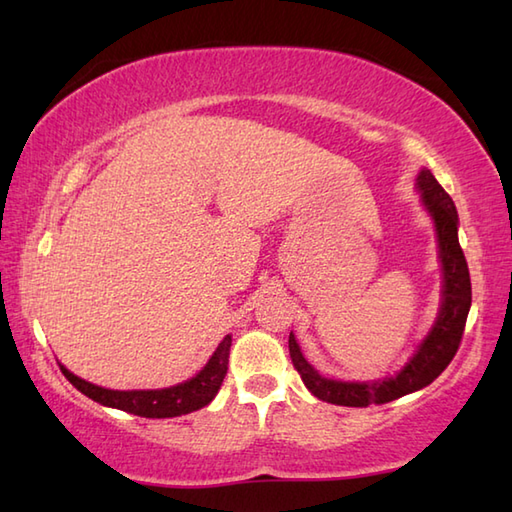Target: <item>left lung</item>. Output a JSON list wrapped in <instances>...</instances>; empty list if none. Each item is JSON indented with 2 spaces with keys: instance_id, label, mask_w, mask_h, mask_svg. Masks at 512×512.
I'll list each match as a JSON object with an SVG mask.
<instances>
[{
  "instance_id": "8db88e82",
  "label": "left lung",
  "mask_w": 512,
  "mask_h": 512,
  "mask_svg": "<svg viewBox=\"0 0 512 512\" xmlns=\"http://www.w3.org/2000/svg\"><path fill=\"white\" fill-rule=\"evenodd\" d=\"M418 191L424 209L429 211L436 224L438 246H440V262H442V306L438 319L433 323L431 332L424 336L418 345L416 354L409 358V363L400 369L396 376L383 380H369V383H343V380L323 378L301 354V347L290 334L288 347L290 358L297 372L301 374L303 385H306L314 396L332 405L343 407H369L383 405L400 396H407L411 391L431 385L447 365L453 361L458 352L466 317L471 310V277L469 266L462 253L458 239V211L451 195L440 187V182L433 178L429 169L418 173Z\"/></svg>"
}]
</instances>
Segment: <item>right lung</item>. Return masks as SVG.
Here are the masks:
<instances>
[{"label": "right lung", "instance_id": "right-lung-1", "mask_svg": "<svg viewBox=\"0 0 512 512\" xmlns=\"http://www.w3.org/2000/svg\"><path fill=\"white\" fill-rule=\"evenodd\" d=\"M228 352H231V334H226L222 343L217 345V350L209 358V363L204 365V369H200L193 378L184 380V383L167 389H105L74 376L70 369H65L61 363L59 367L63 376L68 378L81 394L92 398L94 402H101L105 407L121 409L143 418H176L206 407L215 398L228 369Z\"/></svg>", "mask_w": 512, "mask_h": 512}]
</instances>
